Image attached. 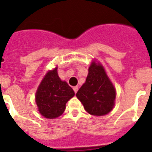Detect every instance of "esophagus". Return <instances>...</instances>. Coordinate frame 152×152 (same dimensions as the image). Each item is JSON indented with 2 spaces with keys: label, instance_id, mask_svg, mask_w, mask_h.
I'll return each instance as SVG.
<instances>
[{
  "label": "esophagus",
  "instance_id": "obj_1",
  "mask_svg": "<svg viewBox=\"0 0 152 152\" xmlns=\"http://www.w3.org/2000/svg\"><path fill=\"white\" fill-rule=\"evenodd\" d=\"M78 90H79V87H78V86H74V87H73V91H74L75 93L77 92Z\"/></svg>",
  "mask_w": 152,
  "mask_h": 152
}]
</instances>
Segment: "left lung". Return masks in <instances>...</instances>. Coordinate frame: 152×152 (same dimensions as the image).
I'll list each match as a JSON object with an SVG mask.
<instances>
[{
	"label": "left lung",
	"instance_id": "obj_1",
	"mask_svg": "<svg viewBox=\"0 0 152 152\" xmlns=\"http://www.w3.org/2000/svg\"><path fill=\"white\" fill-rule=\"evenodd\" d=\"M76 97L91 115H105L113 109L115 88L101 64L91 63L86 83L77 91Z\"/></svg>",
	"mask_w": 152,
	"mask_h": 152
}]
</instances>
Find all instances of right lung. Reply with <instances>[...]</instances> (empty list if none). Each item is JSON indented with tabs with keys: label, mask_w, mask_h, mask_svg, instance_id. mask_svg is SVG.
<instances>
[{
	"label": "right lung",
	"mask_w": 152,
	"mask_h": 152,
	"mask_svg": "<svg viewBox=\"0 0 152 152\" xmlns=\"http://www.w3.org/2000/svg\"><path fill=\"white\" fill-rule=\"evenodd\" d=\"M74 95L73 88L61 81L55 68L46 74L37 90L35 100L39 111L46 118L59 117L65 110L66 102Z\"/></svg>",
	"instance_id": "1"
}]
</instances>
